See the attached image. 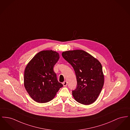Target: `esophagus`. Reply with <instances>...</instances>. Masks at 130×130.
Here are the masks:
<instances>
[{
    "mask_svg": "<svg viewBox=\"0 0 130 130\" xmlns=\"http://www.w3.org/2000/svg\"><path fill=\"white\" fill-rule=\"evenodd\" d=\"M63 86H67V82L66 81L64 82H63Z\"/></svg>",
    "mask_w": 130,
    "mask_h": 130,
    "instance_id": "esophagus-1",
    "label": "esophagus"
}]
</instances>
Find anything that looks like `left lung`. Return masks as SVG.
I'll list each match as a JSON object with an SVG mask.
<instances>
[{"label": "left lung", "mask_w": 130, "mask_h": 130, "mask_svg": "<svg viewBox=\"0 0 130 130\" xmlns=\"http://www.w3.org/2000/svg\"><path fill=\"white\" fill-rule=\"evenodd\" d=\"M63 57L75 70L76 88L72 92L78 103L89 105L97 100L104 83V75L100 61L83 50L63 52Z\"/></svg>", "instance_id": "8db88e82"}]
</instances>
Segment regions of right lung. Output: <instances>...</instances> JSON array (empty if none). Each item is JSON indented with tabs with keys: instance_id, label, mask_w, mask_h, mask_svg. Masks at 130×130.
I'll list each match as a JSON object with an SVG mask.
<instances>
[{
	"instance_id": "obj_1",
	"label": "right lung",
	"mask_w": 130,
	"mask_h": 130,
	"mask_svg": "<svg viewBox=\"0 0 130 130\" xmlns=\"http://www.w3.org/2000/svg\"><path fill=\"white\" fill-rule=\"evenodd\" d=\"M59 54L53 50L42 51L27 64L24 73V86L35 102L45 103L54 99L63 86L57 79L54 67Z\"/></svg>"
}]
</instances>
